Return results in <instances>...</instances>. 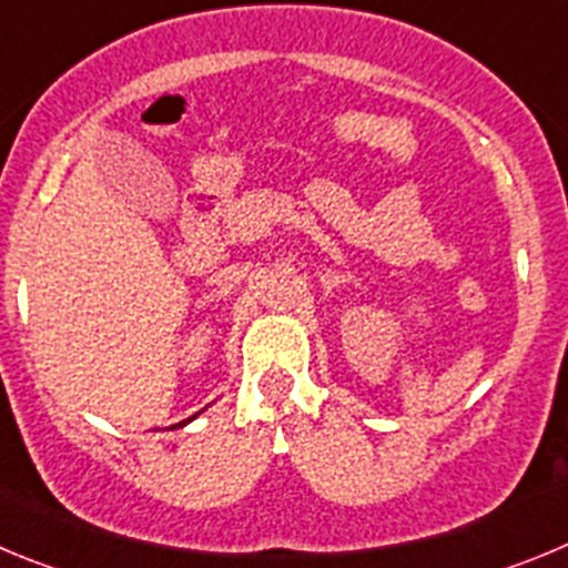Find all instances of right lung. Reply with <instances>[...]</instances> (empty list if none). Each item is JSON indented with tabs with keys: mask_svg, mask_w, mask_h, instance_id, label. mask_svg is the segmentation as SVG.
<instances>
[{
	"mask_svg": "<svg viewBox=\"0 0 568 568\" xmlns=\"http://www.w3.org/2000/svg\"><path fill=\"white\" fill-rule=\"evenodd\" d=\"M186 422H189V418H186ZM186 422H181V427H183V424H186Z\"/></svg>",
	"mask_w": 568,
	"mask_h": 568,
	"instance_id": "right-lung-1",
	"label": "right lung"
}]
</instances>
